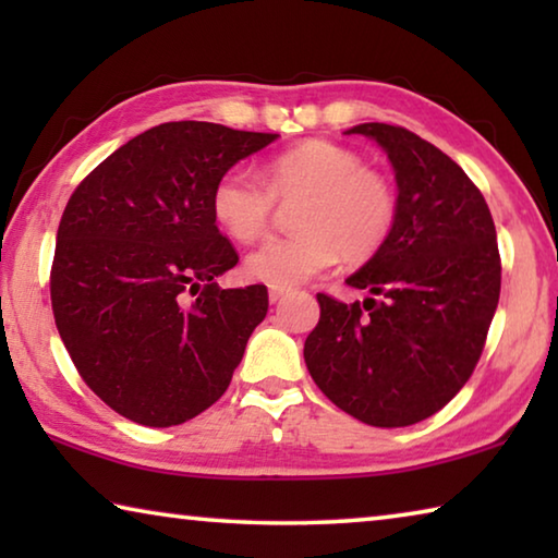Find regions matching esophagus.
<instances>
[{
  "instance_id": "esophagus-1",
  "label": "esophagus",
  "mask_w": 558,
  "mask_h": 558,
  "mask_svg": "<svg viewBox=\"0 0 558 558\" xmlns=\"http://www.w3.org/2000/svg\"><path fill=\"white\" fill-rule=\"evenodd\" d=\"M288 295V290L286 288H270L268 290V298H270V302H280L282 298Z\"/></svg>"
}]
</instances>
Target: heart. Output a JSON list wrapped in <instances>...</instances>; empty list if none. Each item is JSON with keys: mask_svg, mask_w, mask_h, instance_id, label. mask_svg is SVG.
<instances>
[{"mask_svg": "<svg viewBox=\"0 0 558 558\" xmlns=\"http://www.w3.org/2000/svg\"><path fill=\"white\" fill-rule=\"evenodd\" d=\"M286 239H268L245 256V272L272 288H292L325 272L342 253L366 260L396 223V189L362 157L329 140H307L263 167V182L245 167H231L211 189L216 223L235 241L268 229L272 202L298 199Z\"/></svg>", "mask_w": 558, "mask_h": 558, "instance_id": "b5f03b06", "label": "heart"}]
</instances>
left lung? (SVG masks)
<instances>
[{"instance_id": "obj_1", "label": "left lung", "mask_w": 558, "mask_h": 558, "mask_svg": "<svg viewBox=\"0 0 558 558\" xmlns=\"http://www.w3.org/2000/svg\"><path fill=\"white\" fill-rule=\"evenodd\" d=\"M379 145L396 174L389 239L347 286L344 305L319 292L305 364L329 401L376 428L413 426L440 411L475 369L493 323L502 266L495 221L470 177L411 130H347Z\"/></svg>"}]
</instances>
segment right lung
I'll use <instances>...</instances> for the list:
<instances>
[{
  "label": "right lung",
  "instance_id": "add662e5",
  "mask_svg": "<svg viewBox=\"0 0 558 558\" xmlns=\"http://www.w3.org/2000/svg\"><path fill=\"white\" fill-rule=\"evenodd\" d=\"M276 140L162 122L102 159L65 204L56 327L83 381L140 426H179L219 401L268 313L266 286L216 282L239 253L216 226L211 189Z\"/></svg>",
  "mask_w": 558,
  "mask_h": 558
}]
</instances>
